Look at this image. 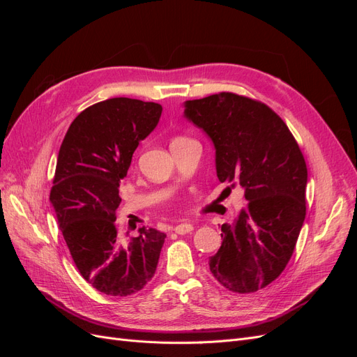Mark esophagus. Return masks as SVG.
<instances>
[{
    "instance_id": "1",
    "label": "esophagus",
    "mask_w": 357,
    "mask_h": 357,
    "mask_svg": "<svg viewBox=\"0 0 357 357\" xmlns=\"http://www.w3.org/2000/svg\"><path fill=\"white\" fill-rule=\"evenodd\" d=\"M190 231H193V225L192 223H180L174 228V232L178 235H185L189 234Z\"/></svg>"
}]
</instances>
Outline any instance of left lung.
<instances>
[{"label":"left lung","instance_id":"8db88e82","mask_svg":"<svg viewBox=\"0 0 357 357\" xmlns=\"http://www.w3.org/2000/svg\"><path fill=\"white\" fill-rule=\"evenodd\" d=\"M183 105L211 139L218 178L240 185L247 201L231 225H222L210 271L226 289L252 294L273 283L295 250L305 219V159L286 123L262 102L222 92Z\"/></svg>","mask_w":357,"mask_h":357}]
</instances>
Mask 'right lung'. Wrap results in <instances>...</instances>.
Wrapping results in <instances>:
<instances>
[{
  "label": "right lung",
  "mask_w": 357,
  "mask_h": 357,
  "mask_svg": "<svg viewBox=\"0 0 357 357\" xmlns=\"http://www.w3.org/2000/svg\"><path fill=\"white\" fill-rule=\"evenodd\" d=\"M162 107L112 98L83 110L61 144L50 202L73 261L101 294L128 296L155 275L167 235L153 228L122 241L116 228L119 183L139 142L159 123Z\"/></svg>",
  "instance_id": "1"
}]
</instances>
